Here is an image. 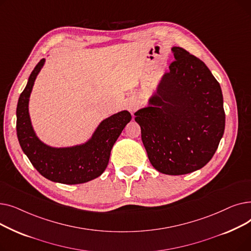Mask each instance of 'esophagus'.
Instances as JSON below:
<instances>
[{
  "instance_id": "1",
  "label": "esophagus",
  "mask_w": 251,
  "mask_h": 251,
  "mask_svg": "<svg viewBox=\"0 0 251 251\" xmlns=\"http://www.w3.org/2000/svg\"><path fill=\"white\" fill-rule=\"evenodd\" d=\"M137 107H138V103H137L136 100H132V101H130V102L128 103V110H129L131 113L134 112V111L137 109Z\"/></svg>"
}]
</instances>
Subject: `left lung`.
I'll use <instances>...</instances> for the list:
<instances>
[{
  "instance_id": "8db88e82",
  "label": "left lung",
  "mask_w": 251,
  "mask_h": 251,
  "mask_svg": "<svg viewBox=\"0 0 251 251\" xmlns=\"http://www.w3.org/2000/svg\"><path fill=\"white\" fill-rule=\"evenodd\" d=\"M135 121L149 160L159 172L184 175L201 169L215 154L225 130L220 83L206 65L180 47Z\"/></svg>"
}]
</instances>
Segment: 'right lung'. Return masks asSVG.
Listing matches in <instances>:
<instances>
[{
  "instance_id": "add662e5",
  "label": "right lung",
  "mask_w": 251,
  "mask_h": 251,
  "mask_svg": "<svg viewBox=\"0 0 251 251\" xmlns=\"http://www.w3.org/2000/svg\"><path fill=\"white\" fill-rule=\"evenodd\" d=\"M45 59L37 63L18 100L16 109L17 137L23 152L45 178L63 184H81L102 174L110 160L111 150L122 130L131 120L127 111L103 120L91 139L82 146L54 149L39 140L31 126L28 101L35 78Z\"/></svg>"
}]
</instances>
